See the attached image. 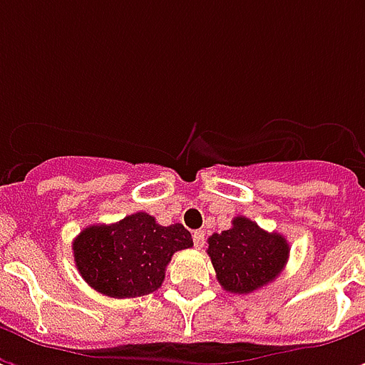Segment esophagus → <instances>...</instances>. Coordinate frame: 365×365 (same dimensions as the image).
<instances>
[{
  "label": "esophagus",
  "instance_id": "obj_1",
  "mask_svg": "<svg viewBox=\"0 0 365 365\" xmlns=\"http://www.w3.org/2000/svg\"><path fill=\"white\" fill-rule=\"evenodd\" d=\"M193 245H195V248H203V245H205V232L203 230L193 232Z\"/></svg>",
  "mask_w": 365,
  "mask_h": 365
}]
</instances>
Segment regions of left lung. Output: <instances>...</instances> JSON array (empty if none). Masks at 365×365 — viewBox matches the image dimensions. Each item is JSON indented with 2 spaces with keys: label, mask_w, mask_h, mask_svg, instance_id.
Segmentation results:
<instances>
[{
  "label": "left lung",
  "mask_w": 365,
  "mask_h": 365,
  "mask_svg": "<svg viewBox=\"0 0 365 365\" xmlns=\"http://www.w3.org/2000/svg\"><path fill=\"white\" fill-rule=\"evenodd\" d=\"M222 289L246 295L268 285L282 274L289 245L279 232H268L246 217H235L232 227L207 240Z\"/></svg>",
  "instance_id": "left-lung-1"
}]
</instances>
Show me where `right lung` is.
I'll return each instance as SVG.
<instances>
[{"instance_id":"add662e5","label":"right lung","mask_w":365,"mask_h":365,"mask_svg":"<svg viewBox=\"0 0 365 365\" xmlns=\"http://www.w3.org/2000/svg\"><path fill=\"white\" fill-rule=\"evenodd\" d=\"M193 246L190 230L162 227L148 213H133L113 225H91L74 240V262L86 283L107 297H140L164 282L168 262Z\"/></svg>"}]
</instances>
